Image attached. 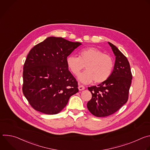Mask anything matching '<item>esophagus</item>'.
Returning <instances> with one entry per match:
<instances>
[{"instance_id": "obj_1", "label": "esophagus", "mask_w": 150, "mask_h": 150, "mask_svg": "<svg viewBox=\"0 0 150 150\" xmlns=\"http://www.w3.org/2000/svg\"><path fill=\"white\" fill-rule=\"evenodd\" d=\"M78 89L79 91H82V90H83L85 89V87L83 86V85H79L78 86Z\"/></svg>"}]
</instances>
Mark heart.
Listing matches in <instances>:
<instances>
[{
    "label": "heart",
    "instance_id": "b5f03b06",
    "mask_svg": "<svg viewBox=\"0 0 150 150\" xmlns=\"http://www.w3.org/2000/svg\"><path fill=\"white\" fill-rule=\"evenodd\" d=\"M67 63L69 69L75 75H78L85 66L86 71L78 77L84 83H89L93 81L96 83L104 82L110 77L114 67L112 57L94 47L82 49L79 52V57L68 56Z\"/></svg>",
    "mask_w": 150,
    "mask_h": 150
}]
</instances>
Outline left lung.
Masks as SVG:
<instances>
[{"label": "left lung", "mask_w": 150, "mask_h": 150, "mask_svg": "<svg viewBox=\"0 0 150 150\" xmlns=\"http://www.w3.org/2000/svg\"><path fill=\"white\" fill-rule=\"evenodd\" d=\"M108 43L116 56L113 71L105 81L88 88L92 98L87 103V108L100 117L113 114L127 102L132 79L126 57L111 42Z\"/></svg>", "instance_id": "1"}]
</instances>
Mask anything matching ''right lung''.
Here are the masks:
<instances>
[{
  "label": "right lung",
  "instance_id": "add662e5",
  "mask_svg": "<svg viewBox=\"0 0 150 150\" xmlns=\"http://www.w3.org/2000/svg\"><path fill=\"white\" fill-rule=\"evenodd\" d=\"M81 43L50 37L30 51L24 65L23 92L32 108L47 115L59 113L78 92L67 57Z\"/></svg>",
  "mask_w": 150,
  "mask_h": 150
}]
</instances>
